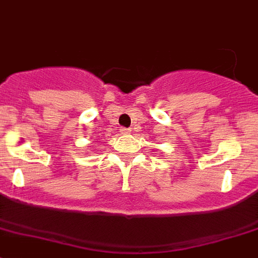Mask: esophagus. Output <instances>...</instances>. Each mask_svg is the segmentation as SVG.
I'll return each instance as SVG.
<instances>
[{
	"label": "esophagus",
	"mask_w": 258,
	"mask_h": 258,
	"mask_svg": "<svg viewBox=\"0 0 258 258\" xmlns=\"http://www.w3.org/2000/svg\"><path fill=\"white\" fill-rule=\"evenodd\" d=\"M119 132H120V134H123V135H126V134H130V132H131V130H130V128H124V127H122Z\"/></svg>",
	"instance_id": "1"
}]
</instances>
